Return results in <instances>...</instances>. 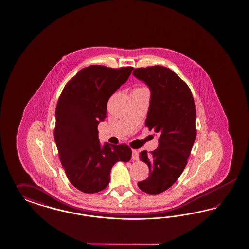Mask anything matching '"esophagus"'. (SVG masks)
<instances>
[{
	"label": "esophagus",
	"instance_id": "1",
	"mask_svg": "<svg viewBox=\"0 0 249 249\" xmlns=\"http://www.w3.org/2000/svg\"><path fill=\"white\" fill-rule=\"evenodd\" d=\"M131 157H132V160H139V151L132 150V156Z\"/></svg>",
	"mask_w": 249,
	"mask_h": 249
}]
</instances>
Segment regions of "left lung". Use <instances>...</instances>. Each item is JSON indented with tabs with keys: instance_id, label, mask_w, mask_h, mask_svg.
<instances>
[{
	"instance_id": "left-lung-1",
	"label": "left lung",
	"mask_w": 249,
	"mask_h": 249,
	"mask_svg": "<svg viewBox=\"0 0 249 249\" xmlns=\"http://www.w3.org/2000/svg\"><path fill=\"white\" fill-rule=\"evenodd\" d=\"M133 75L151 90L145 125L159 137L156 150L140 153L150 171L149 177L138 186L157 195L170 188L187 164L196 141V105L188 86L169 68H136Z\"/></svg>"
}]
</instances>
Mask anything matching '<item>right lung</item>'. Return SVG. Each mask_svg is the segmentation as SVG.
<instances>
[{
  "mask_svg": "<svg viewBox=\"0 0 249 249\" xmlns=\"http://www.w3.org/2000/svg\"><path fill=\"white\" fill-rule=\"evenodd\" d=\"M133 68L118 69L93 65L81 69L62 91L55 109L54 141L69 181L86 194L107 186L118 161L127 162L125 145H101L98 126L106 119L109 98L128 80Z\"/></svg>",
  "mask_w": 249,
  "mask_h": 249,
  "instance_id": "obj_1",
  "label": "right lung"
}]
</instances>
